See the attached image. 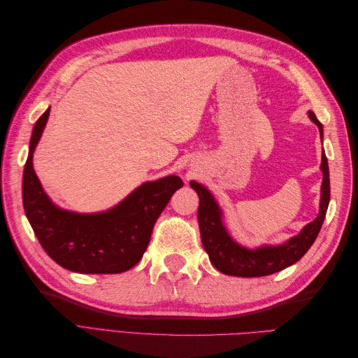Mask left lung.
<instances>
[{
	"instance_id": "8db88e82",
	"label": "left lung",
	"mask_w": 358,
	"mask_h": 358,
	"mask_svg": "<svg viewBox=\"0 0 358 358\" xmlns=\"http://www.w3.org/2000/svg\"><path fill=\"white\" fill-rule=\"evenodd\" d=\"M310 121L320 129L322 140V124L318 121L315 113L308 112ZM321 199L320 212L317 218L306 224L299 234L289 237L284 243L279 245H259L257 248H246L237 243L230 236L224 224V213L218 201L215 200L212 192L201 183L191 180V188L199 194V227L201 234V243L204 251L208 252L210 263L224 275L239 278H258L280 272L294 263L308 252V249L315 242L321 230V225L326 218L329 201H330V173L327 157L321 155Z\"/></svg>"
}]
</instances>
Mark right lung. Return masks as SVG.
<instances>
[{"label": "right lung", "mask_w": 358, "mask_h": 358, "mask_svg": "<svg viewBox=\"0 0 358 358\" xmlns=\"http://www.w3.org/2000/svg\"><path fill=\"white\" fill-rule=\"evenodd\" d=\"M49 109L32 128L24 169L22 199L27 218L46 254L76 273H122L142 259L161 212L183 182L176 175L143 182L113 208L79 213L62 209L43 189L32 155L46 127Z\"/></svg>", "instance_id": "obj_1"}]
</instances>
